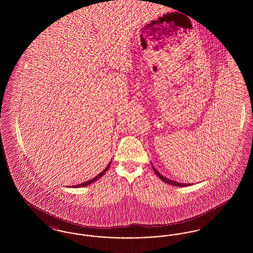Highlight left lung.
<instances>
[{"label": "left lung", "mask_w": 253, "mask_h": 253, "mask_svg": "<svg viewBox=\"0 0 253 253\" xmlns=\"http://www.w3.org/2000/svg\"><path fill=\"white\" fill-rule=\"evenodd\" d=\"M153 169L155 170V172H156V174H157V176L161 179L162 181H164L165 183H168L169 185H172V186H177V187H185V186H190V184H183V183H179V182H176V181H172L169 180L168 178H166V177H164L163 175H161L158 171H157V169H155V167L153 166Z\"/></svg>", "instance_id": "1"}]
</instances>
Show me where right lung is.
I'll return each instance as SVG.
<instances>
[{"instance_id": "obj_1", "label": "right lung", "mask_w": 253, "mask_h": 253, "mask_svg": "<svg viewBox=\"0 0 253 253\" xmlns=\"http://www.w3.org/2000/svg\"><path fill=\"white\" fill-rule=\"evenodd\" d=\"M111 163V162H110ZM110 163L108 164V166L106 167V168L104 169L98 175H96L95 178H93V179H91V180L87 181V182H84V183H82V184H78L77 186H75V188H82V187H86V186H88V185H90V184H92V183H94V182H96L97 179H99L107 170H108L109 167H110Z\"/></svg>"}]
</instances>
